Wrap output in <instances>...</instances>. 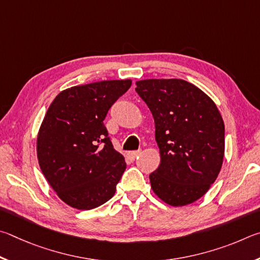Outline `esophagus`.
<instances>
[{
	"mask_svg": "<svg viewBox=\"0 0 260 260\" xmlns=\"http://www.w3.org/2000/svg\"><path fill=\"white\" fill-rule=\"evenodd\" d=\"M140 153H142L140 151H133V152L127 153V156H129L130 160L134 161L136 157H138V155H140Z\"/></svg>",
	"mask_w": 260,
	"mask_h": 260,
	"instance_id": "esophagus-1",
	"label": "esophagus"
}]
</instances>
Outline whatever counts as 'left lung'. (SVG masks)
I'll return each instance as SVG.
<instances>
[{
  "label": "left lung",
  "instance_id": "8db88e82",
  "mask_svg": "<svg viewBox=\"0 0 260 260\" xmlns=\"http://www.w3.org/2000/svg\"><path fill=\"white\" fill-rule=\"evenodd\" d=\"M152 112L161 163L149 175L152 189L172 207L199 200L215 183L225 152V125L212 99L178 79L136 82Z\"/></svg>",
  "mask_w": 260,
  "mask_h": 260
}]
</instances>
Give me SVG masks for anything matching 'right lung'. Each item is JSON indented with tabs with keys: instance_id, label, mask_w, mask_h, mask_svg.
<instances>
[{
	"instance_id": "obj_1",
	"label": "right lung",
	"mask_w": 260,
	"mask_h": 260,
	"mask_svg": "<svg viewBox=\"0 0 260 260\" xmlns=\"http://www.w3.org/2000/svg\"><path fill=\"white\" fill-rule=\"evenodd\" d=\"M131 80L100 81L61 91L41 124L38 158L63 202L91 210L113 198L126 165L113 147L104 120Z\"/></svg>"
}]
</instances>
